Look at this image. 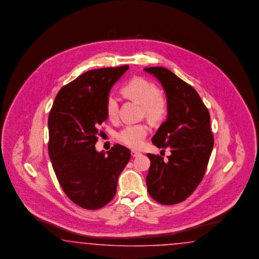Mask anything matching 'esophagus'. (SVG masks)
Wrapping results in <instances>:
<instances>
[{"mask_svg":"<svg viewBox=\"0 0 259 259\" xmlns=\"http://www.w3.org/2000/svg\"><path fill=\"white\" fill-rule=\"evenodd\" d=\"M131 155H132V157H139L141 154L139 151H137V150H132V151H131Z\"/></svg>","mask_w":259,"mask_h":259,"instance_id":"1","label":"esophagus"}]
</instances>
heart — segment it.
I'll return each instance as SVG.
<instances>
[{"label":"heart","mask_w":259,"mask_h":259,"mask_svg":"<svg viewBox=\"0 0 259 259\" xmlns=\"http://www.w3.org/2000/svg\"><path fill=\"white\" fill-rule=\"evenodd\" d=\"M122 94L143 105V109L150 118H162L167 111V102L162 95L158 93L153 82L142 78H134L121 88ZM118 101L114 95H109L105 101V112L110 119L118 116ZM149 132L146 123L128 124L116 134L118 141L131 148H140Z\"/></svg>","instance_id":"heart-1"}]
</instances>
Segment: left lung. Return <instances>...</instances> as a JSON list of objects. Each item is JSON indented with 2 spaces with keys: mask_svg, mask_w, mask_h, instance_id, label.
I'll return each mask as SVG.
<instances>
[{
  "mask_svg": "<svg viewBox=\"0 0 259 259\" xmlns=\"http://www.w3.org/2000/svg\"><path fill=\"white\" fill-rule=\"evenodd\" d=\"M144 70L160 81L168 103L167 119L152 141L158 148L171 150L167 161L147 154V190L158 203H180L196 190L207 169L213 146L210 114L195 88L171 71L159 66Z\"/></svg>",
  "mask_w": 259,
  "mask_h": 259,
  "instance_id": "left-lung-1",
  "label": "left lung"
}]
</instances>
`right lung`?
Returning a JSON list of instances; mask_svg holds the SVG:
<instances>
[{"label": "right lung", "mask_w": 259, "mask_h": 259, "mask_svg": "<svg viewBox=\"0 0 259 259\" xmlns=\"http://www.w3.org/2000/svg\"><path fill=\"white\" fill-rule=\"evenodd\" d=\"M128 65L87 71L59 91L48 117V154L58 181L71 201L97 210L116 195L130 150L115 144L97 152L98 127L107 119L105 101Z\"/></svg>", "instance_id": "obj_1"}]
</instances>
